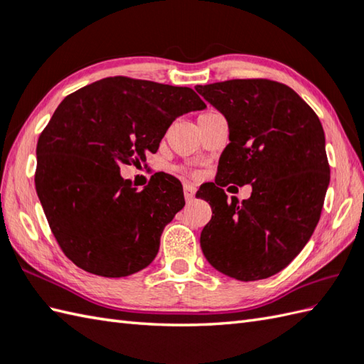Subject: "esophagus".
Segmentation results:
<instances>
[{
  "mask_svg": "<svg viewBox=\"0 0 364 364\" xmlns=\"http://www.w3.org/2000/svg\"><path fill=\"white\" fill-rule=\"evenodd\" d=\"M184 198H186V202H191V200H194L196 196V188L192 186V184H184Z\"/></svg>",
  "mask_w": 364,
  "mask_h": 364,
  "instance_id": "esophagus-1",
  "label": "esophagus"
}]
</instances>
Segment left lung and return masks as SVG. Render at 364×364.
<instances>
[{
  "instance_id": "obj_1",
  "label": "left lung",
  "mask_w": 364,
  "mask_h": 364,
  "mask_svg": "<svg viewBox=\"0 0 364 364\" xmlns=\"http://www.w3.org/2000/svg\"><path fill=\"white\" fill-rule=\"evenodd\" d=\"M196 90L228 122L230 144L218 178L200 194L213 218L200 245L208 262L241 282L280 272L310 241L330 183L319 117L291 87L269 80H231ZM250 183L237 205L223 188ZM233 188V186H230Z\"/></svg>"
}]
</instances>
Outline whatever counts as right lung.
Wrapping results in <instances>:
<instances>
[{
	"label": "right lung",
	"mask_w": 364,
	"mask_h": 364,
	"mask_svg": "<svg viewBox=\"0 0 364 364\" xmlns=\"http://www.w3.org/2000/svg\"><path fill=\"white\" fill-rule=\"evenodd\" d=\"M205 107L189 87L125 76L63 100L38 137L36 191L68 259L107 278L150 264L162 231L184 206L181 183L162 173L137 191L120 166L145 162L175 119Z\"/></svg>",
	"instance_id": "right-lung-1"
}]
</instances>
